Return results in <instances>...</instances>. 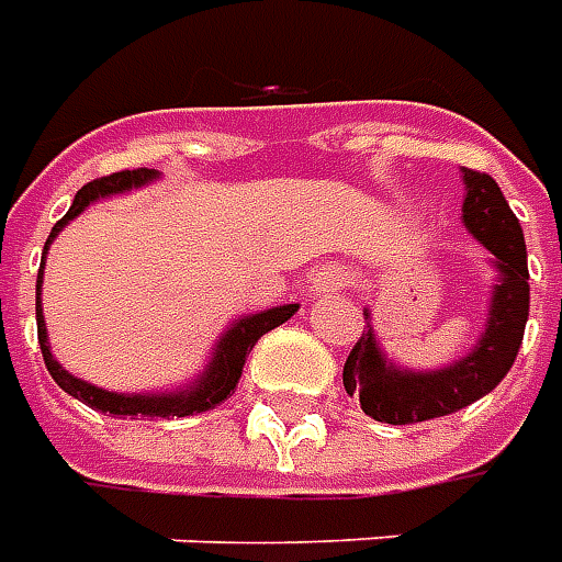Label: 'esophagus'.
Wrapping results in <instances>:
<instances>
[{
  "instance_id": "obj_1",
  "label": "esophagus",
  "mask_w": 562,
  "mask_h": 562,
  "mask_svg": "<svg viewBox=\"0 0 562 562\" xmlns=\"http://www.w3.org/2000/svg\"><path fill=\"white\" fill-rule=\"evenodd\" d=\"M349 282V270L340 268V265H325L313 273V292H340L347 289Z\"/></svg>"
}]
</instances>
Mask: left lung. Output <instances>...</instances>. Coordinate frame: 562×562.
Instances as JSON below:
<instances>
[{"label":"left lung","instance_id":"obj_1","mask_svg":"<svg viewBox=\"0 0 562 562\" xmlns=\"http://www.w3.org/2000/svg\"><path fill=\"white\" fill-rule=\"evenodd\" d=\"M462 222L474 234V240L490 249L496 265L484 335L459 362L438 371H407L383 356L374 328L368 325L344 364V390L376 423L407 426L457 414L459 407H469L499 386L524 344L529 319V270L520 222L508 200L502 198L493 176L462 167ZM364 319L371 316L364 313Z\"/></svg>","mask_w":562,"mask_h":562}]
</instances>
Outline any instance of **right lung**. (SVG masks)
I'll use <instances>...</instances> for the list:
<instances>
[{"label":"right lung","mask_w":562,"mask_h":562,"mask_svg":"<svg viewBox=\"0 0 562 562\" xmlns=\"http://www.w3.org/2000/svg\"><path fill=\"white\" fill-rule=\"evenodd\" d=\"M158 179V170H121L112 172V176H103V179H93L88 186L81 188L69 206V213L63 215L57 225L50 227V237L45 243V252H42V268H38V280H35V325H38V344H42V356H45V364H48L54 383L60 386L63 392H69L72 398L85 402L93 411L100 414H109V417H191V414H203V411H213L215 404H222L225 398L234 395L237 383H240L243 364H246V356L252 352V347L258 344V337L273 331L277 325H282L285 319H292L297 304H282V307L261 310V313H252V316H240L227 328L225 335L218 337L215 344V352L210 364L203 368V374H198L194 383H188L182 390L172 392H143V395H124V392H109L93 386L81 376L69 374L54 356H50L48 347V328H45V316H42V273H45V255H48V246L54 243V237L60 234L63 227L69 225L76 215H81L88 210L93 200L112 198V194H121V191H131V188H139L145 182Z\"/></svg>","instance_id":"1"}]
</instances>
